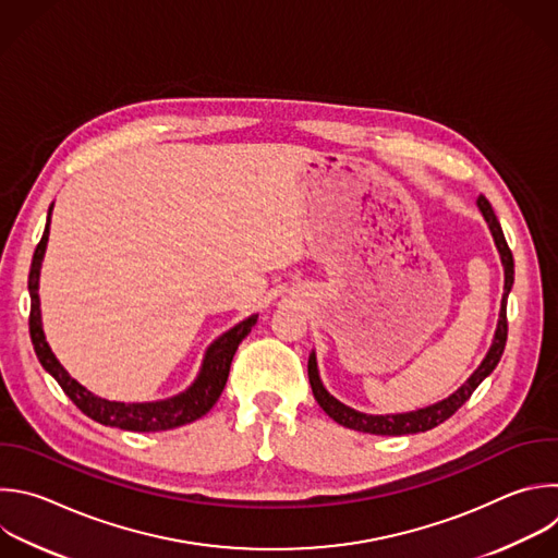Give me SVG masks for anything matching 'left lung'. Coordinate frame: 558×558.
Listing matches in <instances>:
<instances>
[{"label":"left lung","instance_id":"8db88e82","mask_svg":"<svg viewBox=\"0 0 558 558\" xmlns=\"http://www.w3.org/2000/svg\"><path fill=\"white\" fill-rule=\"evenodd\" d=\"M477 208L484 215L490 234L495 239L497 252L501 256V265H504V295H501V311H499V322H497V330L493 337V343L484 356V361L480 363V367L475 373L466 379V384L462 388H458L449 399L434 403L429 408L416 410V412H408V414H388V416H375V414H363L356 412L343 403H339L335 397H330L326 392V388L322 386L319 373H317V361H315V352H311L308 356V384L313 390L315 401L319 403V408L341 427L354 429V432H363V434H375V436H405V434H418V432H429L434 427H438L440 423H445L447 418H451L475 392V388L493 373L495 365L501 359L504 345H506V337H508V322H506V302H508V293L512 289V280H514V263H512V252L504 239L501 226L488 204L486 197L480 195L477 199Z\"/></svg>","mask_w":558,"mask_h":558}]
</instances>
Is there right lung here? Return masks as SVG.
I'll list each match as a JSON object with an SVG mask.
<instances>
[{
    "instance_id": "right-lung-1",
    "label": "right lung",
    "mask_w": 558,
    "mask_h": 558,
    "mask_svg": "<svg viewBox=\"0 0 558 558\" xmlns=\"http://www.w3.org/2000/svg\"><path fill=\"white\" fill-rule=\"evenodd\" d=\"M50 215L52 206L48 210V221L44 236L35 250L33 265H31V276H28V291H31V339L35 345V352L46 367V373H50L57 384L63 388V392L72 399V403L87 414L92 421L107 425V427H118L126 432H166L174 429L181 425H189L204 414L213 410V405L219 401L228 375H230V365L234 359V352L239 343L252 332L254 324L258 322V315H252L223 332L208 350L199 369V377L195 384L166 401H155V403H118V401H107L96 395H92L87 388H83L76 379L70 377L68 369L59 363L54 356L52 348L46 341L44 326H41V304H39V276H41V263L50 236Z\"/></svg>"
}]
</instances>
